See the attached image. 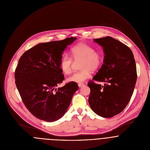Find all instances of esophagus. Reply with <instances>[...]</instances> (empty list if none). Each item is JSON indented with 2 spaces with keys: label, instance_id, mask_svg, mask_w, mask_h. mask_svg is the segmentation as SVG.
I'll return each mask as SVG.
<instances>
[{
  "label": "esophagus",
  "instance_id": "esophagus-1",
  "mask_svg": "<svg viewBox=\"0 0 150 150\" xmlns=\"http://www.w3.org/2000/svg\"><path fill=\"white\" fill-rule=\"evenodd\" d=\"M78 85H79V87L80 88L83 87L84 86V84H82V83H79Z\"/></svg>",
  "mask_w": 150,
  "mask_h": 150
}]
</instances>
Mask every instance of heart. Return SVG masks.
<instances>
[{
    "mask_svg": "<svg viewBox=\"0 0 150 150\" xmlns=\"http://www.w3.org/2000/svg\"><path fill=\"white\" fill-rule=\"evenodd\" d=\"M71 54L75 62L81 61L79 64L80 71L76 72L67 79L69 82L81 83L91 77V71H95L100 67L102 62V56L100 52L86 43H79L71 49ZM72 59L67 55L62 57L60 68L65 74L71 72L73 66Z\"/></svg>",
    "mask_w": 150,
    "mask_h": 150,
    "instance_id": "heart-1",
    "label": "heart"
}]
</instances>
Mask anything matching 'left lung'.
I'll return each mask as SVG.
<instances>
[{"instance_id": "left-lung-1", "label": "left lung", "mask_w": 150, "mask_h": 150, "mask_svg": "<svg viewBox=\"0 0 150 150\" xmlns=\"http://www.w3.org/2000/svg\"><path fill=\"white\" fill-rule=\"evenodd\" d=\"M103 50V64L89 81L88 102L92 110L103 117H111L127 105L137 80L136 62L132 51L122 42L110 37L94 39ZM94 81L106 82L103 86Z\"/></svg>"}]
</instances>
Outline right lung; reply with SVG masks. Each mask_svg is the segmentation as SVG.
<instances>
[{
    "label": "right lung",
    "mask_w": 150,
    "mask_h": 150,
    "mask_svg": "<svg viewBox=\"0 0 150 150\" xmlns=\"http://www.w3.org/2000/svg\"><path fill=\"white\" fill-rule=\"evenodd\" d=\"M77 38L40 43L25 52L15 70L16 84L28 110L36 117L54 122L66 112L79 86L64 80L60 68L63 51Z\"/></svg>",
    "instance_id": "obj_1"
}]
</instances>
